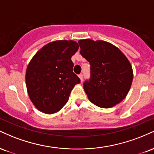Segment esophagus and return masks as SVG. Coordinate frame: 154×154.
I'll use <instances>...</instances> for the list:
<instances>
[{"label":"esophagus","mask_w":154,"mask_h":154,"mask_svg":"<svg viewBox=\"0 0 154 154\" xmlns=\"http://www.w3.org/2000/svg\"><path fill=\"white\" fill-rule=\"evenodd\" d=\"M78 76H79V79H80L81 82H82V80H83V75H82V74H79Z\"/></svg>","instance_id":"34e87169"}]
</instances>
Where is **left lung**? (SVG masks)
<instances>
[{
    "label": "left lung",
    "mask_w": 154,
    "mask_h": 154,
    "mask_svg": "<svg viewBox=\"0 0 154 154\" xmlns=\"http://www.w3.org/2000/svg\"><path fill=\"white\" fill-rule=\"evenodd\" d=\"M78 43L80 54L91 64V77L83 83L89 100L101 108L120 103L128 95L133 79L130 61L108 42L85 39Z\"/></svg>",
    "instance_id": "1"
}]
</instances>
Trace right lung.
<instances>
[{
	"label": "right lung",
	"instance_id": "obj_1",
	"mask_svg": "<svg viewBox=\"0 0 154 154\" xmlns=\"http://www.w3.org/2000/svg\"><path fill=\"white\" fill-rule=\"evenodd\" d=\"M79 48L73 40H57L40 49L28 64L26 85L31 101L45 114L57 112L67 103L80 79L71 58Z\"/></svg>",
	"mask_w": 154,
	"mask_h": 154
}]
</instances>
